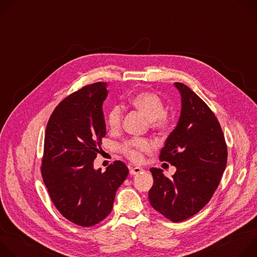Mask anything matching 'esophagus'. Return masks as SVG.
Wrapping results in <instances>:
<instances>
[{
    "label": "esophagus",
    "mask_w": 257,
    "mask_h": 257,
    "mask_svg": "<svg viewBox=\"0 0 257 257\" xmlns=\"http://www.w3.org/2000/svg\"><path fill=\"white\" fill-rule=\"evenodd\" d=\"M142 171H143L142 168H140V167H135V168H131V169L129 170V173H130V175H137V174H139V173L142 172Z\"/></svg>",
    "instance_id": "esophagus-1"
}]
</instances>
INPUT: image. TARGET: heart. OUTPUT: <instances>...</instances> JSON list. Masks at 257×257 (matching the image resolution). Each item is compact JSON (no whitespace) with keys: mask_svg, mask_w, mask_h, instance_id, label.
I'll return each mask as SVG.
<instances>
[{"mask_svg":"<svg viewBox=\"0 0 257 257\" xmlns=\"http://www.w3.org/2000/svg\"><path fill=\"white\" fill-rule=\"evenodd\" d=\"M128 102L138 112L149 119L150 128L159 134H166L170 130L173 117L166 112L165 102L162 97L154 91L143 90L132 94ZM106 125L112 132H118L122 127L123 111L119 105H114L106 114ZM152 143L148 139L132 138L121 145V153L129 161L139 163L142 160V153L149 152Z\"/></svg>","mask_w":257,"mask_h":257,"instance_id":"1","label":"heart"}]
</instances>
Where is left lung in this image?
Listing matches in <instances>:
<instances>
[{"mask_svg": "<svg viewBox=\"0 0 257 257\" xmlns=\"http://www.w3.org/2000/svg\"><path fill=\"white\" fill-rule=\"evenodd\" d=\"M182 109L176 128L166 140L160 159L177 168L173 178L152 168V206L174 223L203 208L216 190L227 166L225 136L209 106L187 85L175 82Z\"/></svg>", "mask_w": 257, "mask_h": 257, "instance_id": "1", "label": "left lung"}]
</instances>
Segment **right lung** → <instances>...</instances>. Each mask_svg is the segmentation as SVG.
<instances>
[{"label": "right lung", "mask_w": 257, "mask_h": 257, "mask_svg": "<svg viewBox=\"0 0 257 257\" xmlns=\"http://www.w3.org/2000/svg\"><path fill=\"white\" fill-rule=\"evenodd\" d=\"M105 83L85 85L65 97L52 113L45 135L42 176L50 197L68 221L91 227L112 211L128 168L115 161L102 173L93 161L105 136Z\"/></svg>", "instance_id": "right-lung-1"}]
</instances>
